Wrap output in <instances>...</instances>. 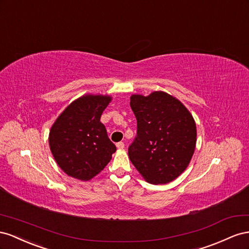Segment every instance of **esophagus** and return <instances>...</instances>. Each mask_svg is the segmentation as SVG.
Returning a JSON list of instances; mask_svg holds the SVG:
<instances>
[{"mask_svg": "<svg viewBox=\"0 0 249 249\" xmlns=\"http://www.w3.org/2000/svg\"><path fill=\"white\" fill-rule=\"evenodd\" d=\"M117 148L118 149H124V147H125V145H124V143L123 142H119V143H117Z\"/></svg>", "mask_w": 249, "mask_h": 249, "instance_id": "34e87169", "label": "esophagus"}]
</instances>
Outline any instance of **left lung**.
<instances>
[{
    "label": "left lung",
    "mask_w": 249,
    "mask_h": 249,
    "mask_svg": "<svg viewBox=\"0 0 249 249\" xmlns=\"http://www.w3.org/2000/svg\"><path fill=\"white\" fill-rule=\"evenodd\" d=\"M131 109L137 118V137L128 156L144 179L166 184L189 166L196 147V124L178 99L165 91L149 96L132 95Z\"/></svg>",
    "instance_id": "8db88e82"
}]
</instances>
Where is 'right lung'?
<instances>
[{"instance_id":"add662e5","label":"right lung","mask_w":249,"mask_h":249,"mask_svg":"<svg viewBox=\"0 0 249 249\" xmlns=\"http://www.w3.org/2000/svg\"><path fill=\"white\" fill-rule=\"evenodd\" d=\"M110 96L84 95L56 119L49 133L54 159L69 176L89 180L100 173L117 150L100 122Z\"/></svg>"}]
</instances>
